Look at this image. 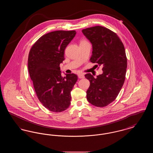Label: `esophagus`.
Here are the masks:
<instances>
[{
  "mask_svg": "<svg viewBox=\"0 0 153 153\" xmlns=\"http://www.w3.org/2000/svg\"><path fill=\"white\" fill-rule=\"evenodd\" d=\"M78 77L80 78V79H84L85 77L84 76V74L82 73H80L78 74Z\"/></svg>",
  "mask_w": 153,
  "mask_h": 153,
  "instance_id": "obj_1",
  "label": "esophagus"
}]
</instances>
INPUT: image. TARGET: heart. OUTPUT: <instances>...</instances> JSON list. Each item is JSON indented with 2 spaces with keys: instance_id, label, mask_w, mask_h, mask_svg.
<instances>
[{
  "instance_id": "1",
  "label": "heart",
  "mask_w": 153,
  "mask_h": 153,
  "mask_svg": "<svg viewBox=\"0 0 153 153\" xmlns=\"http://www.w3.org/2000/svg\"><path fill=\"white\" fill-rule=\"evenodd\" d=\"M81 42H82V41H81Z\"/></svg>"
}]
</instances>
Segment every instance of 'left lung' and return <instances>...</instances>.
Returning <instances> with one entry per match:
<instances>
[{"mask_svg": "<svg viewBox=\"0 0 153 153\" xmlns=\"http://www.w3.org/2000/svg\"><path fill=\"white\" fill-rule=\"evenodd\" d=\"M82 33L92 45L90 61L102 66L103 71L96 78L91 73L85 75L90 81L87 99L96 107H103L115 100L123 87L127 66L124 47L116 33L102 26Z\"/></svg>", "mask_w": 153, "mask_h": 153, "instance_id": "8db88e82", "label": "left lung"}]
</instances>
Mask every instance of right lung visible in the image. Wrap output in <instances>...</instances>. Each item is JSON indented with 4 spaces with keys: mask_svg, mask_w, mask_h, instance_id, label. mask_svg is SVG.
<instances>
[{
    "mask_svg": "<svg viewBox=\"0 0 153 153\" xmlns=\"http://www.w3.org/2000/svg\"><path fill=\"white\" fill-rule=\"evenodd\" d=\"M76 34L74 30L49 33L39 38L29 52V72L37 97L52 112H62L71 104V92L78 77L74 73L62 77L59 65Z\"/></svg>",
    "mask_w": 153,
    "mask_h": 153,
    "instance_id": "1",
    "label": "right lung"
}]
</instances>
